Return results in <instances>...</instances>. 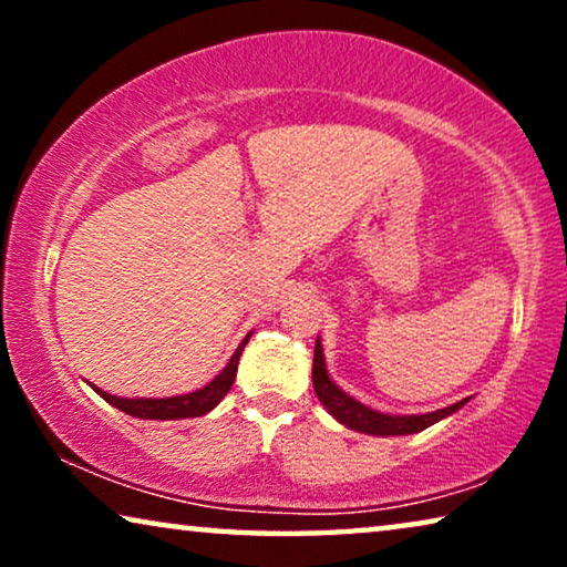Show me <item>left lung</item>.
I'll return each mask as SVG.
<instances>
[{"label": "left lung", "mask_w": 567, "mask_h": 567, "mask_svg": "<svg viewBox=\"0 0 567 567\" xmlns=\"http://www.w3.org/2000/svg\"><path fill=\"white\" fill-rule=\"evenodd\" d=\"M312 384L315 392L324 410L336 417L338 423H343L346 429L359 431V433H369V436H408V433H417L425 431L429 425L444 421V417L454 415L456 410L464 408L470 402V398H464L454 405L433 410V413H421V415H394V413H382V410H374L369 405H363L351 394L340 390V386L332 382L328 374V367H324V353H322V343L317 338L315 343V363H312Z\"/></svg>", "instance_id": "8db88e82"}]
</instances>
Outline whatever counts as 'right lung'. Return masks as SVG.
<instances>
[{
    "mask_svg": "<svg viewBox=\"0 0 567 567\" xmlns=\"http://www.w3.org/2000/svg\"><path fill=\"white\" fill-rule=\"evenodd\" d=\"M252 332H247L243 343L237 346V351L231 353L227 367H224L219 374H216L206 386H200L196 392L188 394H173V398H115V394H107L100 390V386L90 384L100 398L111 402L113 408L123 410L126 415L144 417V421H181V417H198L212 413V410L224 400V394L231 390L237 377V363L239 355H243L247 340H250Z\"/></svg>",
    "mask_w": 567,
    "mask_h": 567,
    "instance_id": "1",
    "label": "right lung"
}]
</instances>
